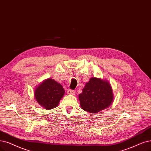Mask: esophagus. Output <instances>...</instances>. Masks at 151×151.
<instances>
[{"mask_svg":"<svg viewBox=\"0 0 151 151\" xmlns=\"http://www.w3.org/2000/svg\"><path fill=\"white\" fill-rule=\"evenodd\" d=\"M67 93H68V94H73V95H74V94H75V92L73 90L69 89V90H68V91H67Z\"/></svg>","mask_w":151,"mask_h":151,"instance_id":"1","label":"esophagus"}]
</instances>
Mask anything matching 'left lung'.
<instances>
[{"instance_id":"obj_1","label":"left lung","mask_w":151,"mask_h":151,"mask_svg":"<svg viewBox=\"0 0 151 151\" xmlns=\"http://www.w3.org/2000/svg\"><path fill=\"white\" fill-rule=\"evenodd\" d=\"M79 94L81 108L90 113H98L108 108L113 101V90L109 83L91 78Z\"/></svg>"}]
</instances>
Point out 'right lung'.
<instances>
[{"label": "right lung", "instance_id": "obj_1", "mask_svg": "<svg viewBox=\"0 0 151 151\" xmlns=\"http://www.w3.org/2000/svg\"><path fill=\"white\" fill-rule=\"evenodd\" d=\"M64 94L61 85L52 79H48L36 88L35 98L42 107L51 109L57 106Z\"/></svg>", "mask_w": 151, "mask_h": 151}]
</instances>
